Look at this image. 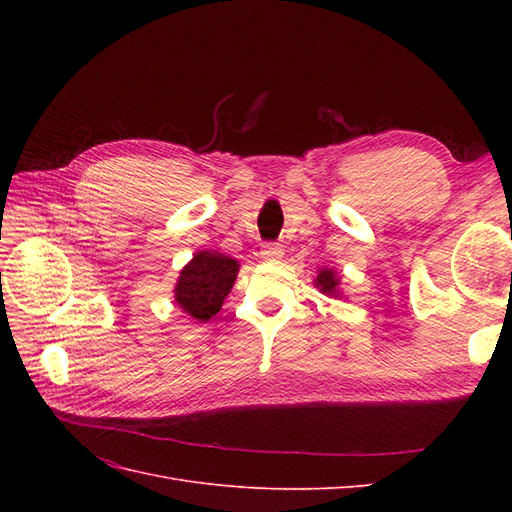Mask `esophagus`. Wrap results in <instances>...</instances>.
<instances>
[{"instance_id": "1", "label": "esophagus", "mask_w": 512, "mask_h": 512, "mask_svg": "<svg viewBox=\"0 0 512 512\" xmlns=\"http://www.w3.org/2000/svg\"><path fill=\"white\" fill-rule=\"evenodd\" d=\"M282 256H284L282 245H277V243H265V245H262V250H260V258L262 260H280Z\"/></svg>"}]
</instances>
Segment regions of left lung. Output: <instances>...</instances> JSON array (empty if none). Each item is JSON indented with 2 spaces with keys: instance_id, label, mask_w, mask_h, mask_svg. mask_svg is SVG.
<instances>
[{
  "instance_id": "8db88e82",
  "label": "left lung",
  "mask_w": 512,
  "mask_h": 512,
  "mask_svg": "<svg viewBox=\"0 0 512 512\" xmlns=\"http://www.w3.org/2000/svg\"><path fill=\"white\" fill-rule=\"evenodd\" d=\"M314 286L331 299H342L344 297V294H342V277H339V273L335 269H329V267L318 269V275L314 277Z\"/></svg>"
}]
</instances>
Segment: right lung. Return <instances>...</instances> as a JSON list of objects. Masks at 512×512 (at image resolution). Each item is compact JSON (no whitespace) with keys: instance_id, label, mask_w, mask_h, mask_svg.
Returning a JSON list of instances; mask_svg holds the SVG:
<instances>
[{"instance_id":"1","label":"right lung","mask_w":512,"mask_h":512,"mask_svg":"<svg viewBox=\"0 0 512 512\" xmlns=\"http://www.w3.org/2000/svg\"><path fill=\"white\" fill-rule=\"evenodd\" d=\"M239 260L213 250H200L179 271L175 303L185 314L207 322L222 309L224 299L235 286Z\"/></svg>"}]
</instances>
